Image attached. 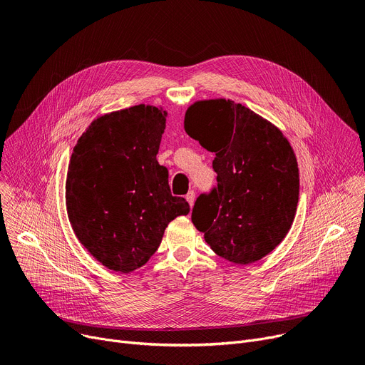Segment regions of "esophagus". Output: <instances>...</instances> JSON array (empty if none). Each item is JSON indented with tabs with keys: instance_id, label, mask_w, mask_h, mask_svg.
Segmentation results:
<instances>
[{
	"instance_id": "1",
	"label": "esophagus",
	"mask_w": 365,
	"mask_h": 365,
	"mask_svg": "<svg viewBox=\"0 0 365 365\" xmlns=\"http://www.w3.org/2000/svg\"><path fill=\"white\" fill-rule=\"evenodd\" d=\"M186 201L189 202V205L192 207L193 205V202H195V192L193 190H189L187 192V195H186Z\"/></svg>"
}]
</instances>
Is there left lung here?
<instances>
[{
    "label": "left lung",
    "mask_w": 365,
    "mask_h": 365,
    "mask_svg": "<svg viewBox=\"0 0 365 365\" xmlns=\"http://www.w3.org/2000/svg\"><path fill=\"white\" fill-rule=\"evenodd\" d=\"M185 130L215 155L217 186L197 198L193 226L230 262L251 264L270 254L292 227L299 200L289 140L269 120L225 98L189 106Z\"/></svg>",
    "instance_id": "1"
}]
</instances>
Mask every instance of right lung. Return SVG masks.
<instances>
[{
    "label": "right lung",
    "instance_id": "add662e5",
    "mask_svg": "<svg viewBox=\"0 0 365 365\" xmlns=\"http://www.w3.org/2000/svg\"><path fill=\"white\" fill-rule=\"evenodd\" d=\"M167 111L133 106L96 117L78 139L66 179L73 232L107 269L130 273L158 250L165 227L189 212L157 161Z\"/></svg>",
    "mask_w": 365,
    "mask_h": 365
}]
</instances>
